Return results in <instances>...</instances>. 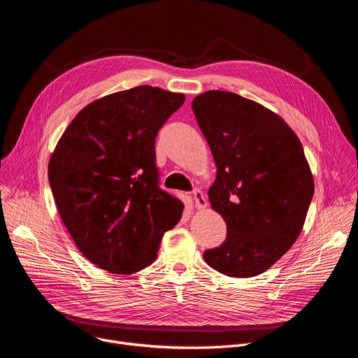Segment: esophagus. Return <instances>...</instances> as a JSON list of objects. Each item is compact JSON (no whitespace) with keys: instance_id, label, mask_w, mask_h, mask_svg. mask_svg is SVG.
<instances>
[{"instance_id":"34e87169","label":"esophagus","mask_w":358,"mask_h":358,"mask_svg":"<svg viewBox=\"0 0 358 358\" xmlns=\"http://www.w3.org/2000/svg\"><path fill=\"white\" fill-rule=\"evenodd\" d=\"M192 196H194V201H195V207L198 210H203V208L207 207V198H206V195H203V192L199 188H194Z\"/></svg>"}]
</instances>
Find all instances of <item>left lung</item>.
<instances>
[{
  "label": "left lung",
  "mask_w": 358,
  "mask_h": 358,
  "mask_svg": "<svg viewBox=\"0 0 358 358\" xmlns=\"http://www.w3.org/2000/svg\"><path fill=\"white\" fill-rule=\"evenodd\" d=\"M192 112L217 164L210 202L227 222V239L203 261L231 278L257 276L303 228L315 192L303 145L280 116L232 92L196 96Z\"/></svg>",
  "instance_id": "8db88e82"
}]
</instances>
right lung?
Segmentation results:
<instances>
[{"label": "right lung", "mask_w": 358, "mask_h": 358, "mask_svg": "<svg viewBox=\"0 0 358 358\" xmlns=\"http://www.w3.org/2000/svg\"><path fill=\"white\" fill-rule=\"evenodd\" d=\"M182 93L137 86L94 100L64 131L48 177L59 215L78 249L116 275L157 258L182 202L160 188L156 137L182 106Z\"/></svg>", "instance_id": "add662e5"}]
</instances>
